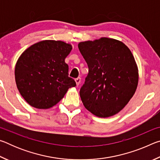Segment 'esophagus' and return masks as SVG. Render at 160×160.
I'll use <instances>...</instances> for the list:
<instances>
[{
	"instance_id": "obj_1",
	"label": "esophagus",
	"mask_w": 160,
	"mask_h": 160,
	"mask_svg": "<svg viewBox=\"0 0 160 160\" xmlns=\"http://www.w3.org/2000/svg\"><path fill=\"white\" fill-rule=\"evenodd\" d=\"M75 82H76V85H77V86H78V85H79V84L80 83V81H81L80 78H76V79L75 80Z\"/></svg>"
}]
</instances>
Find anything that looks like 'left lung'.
I'll use <instances>...</instances> for the list:
<instances>
[{
	"label": "left lung",
	"mask_w": 160,
	"mask_h": 160,
	"mask_svg": "<svg viewBox=\"0 0 160 160\" xmlns=\"http://www.w3.org/2000/svg\"><path fill=\"white\" fill-rule=\"evenodd\" d=\"M78 48L89 68L80 90L83 105L98 117L116 114L134 95L138 83V68L131 50L107 37L81 42Z\"/></svg>",
	"instance_id": "left-lung-1"
}]
</instances>
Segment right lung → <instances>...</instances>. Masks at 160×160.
<instances>
[{
	"instance_id": "obj_1",
	"label": "right lung",
	"mask_w": 160,
	"mask_h": 160,
	"mask_svg": "<svg viewBox=\"0 0 160 160\" xmlns=\"http://www.w3.org/2000/svg\"><path fill=\"white\" fill-rule=\"evenodd\" d=\"M72 45L63 41L43 40L21 54L15 68V82L21 96L34 108L47 109L63 98L68 89L76 86L68 77L65 59Z\"/></svg>"
}]
</instances>
